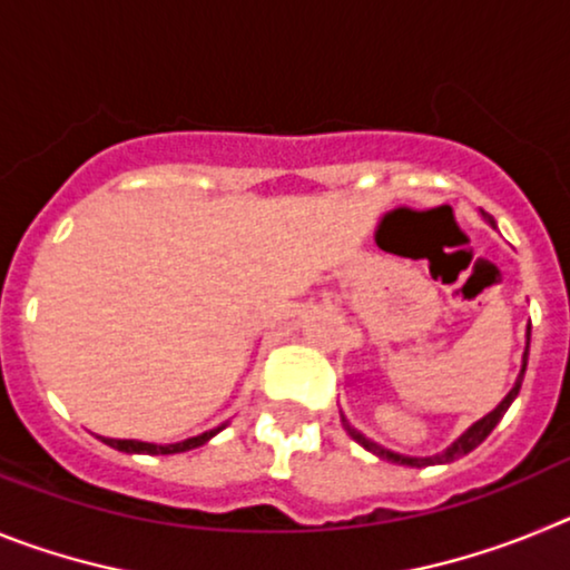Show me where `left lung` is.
Returning a JSON list of instances; mask_svg holds the SVG:
<instances>
[{
    "instance_id": "obj_1",
    "label": "left lung",
    "mask_w": 570,
    "mask_h": 570,
    "mask_svg": "<svg viewBox=\"0 0 570 570\" xmlns=\"http://www.w3.org/2000/svg\"><path fill=\"white\" fill-rule=\"evenodd\" d=\"M482 216H485V223L491 225V228H497V223H493L491 216H488V214H482ZM525 336H528V340H525V354H522L520 376H517V382H513V387H511V391H508V394H505V400H502L500 405L493 407L491 414H485V416H482V420L473 422V425L468 428L465 434L456 436V440L451 442V445H448L445 451H440V454H434V456H405V454H396V451H387V448L376 445L374 440H367V436L362 434V431H356V428L345 420V414H342V428H345L347 436H351V440H354V442H360V445L365 448V451H371V454L382 456V460H387V462H396V465L425 468V465H448V462L460 460V456L471 454L473 448L482 445V442H485V436L491 434L493 428H497V422L502 420V414H505L508 407H511V402L517 400V394H520L522 376H525V365H528V345H531V328H528V334H525Z\"/></svg>"
}]
</instances>
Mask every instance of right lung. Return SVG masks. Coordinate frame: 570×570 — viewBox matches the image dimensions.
Returning <instances> with one entry per match:
<instances>
[{
	"mask_svg": "<svg viewBox=\"0 0 570 570\" xmlns=\"http://www.w3.org/2000/svg\"><path fill=\"white\" fill-rule=\"evenodd\" d=\"M223 428L225 425L210 428V431H205V434L190 436V440H183V442H170V445H156V442H142V440H108V436H102V442L105 445L116 448V451H125V454H183V451H194V448L214 440Z\"/></svg>",
	"mask_w": 570,
	"mask_h": 570,
	"instance_id": "right-lung-1",
	"label": "right lung"
}]
</instances>
